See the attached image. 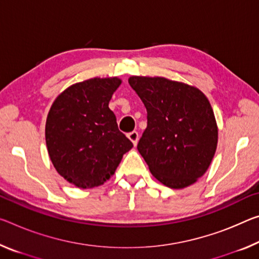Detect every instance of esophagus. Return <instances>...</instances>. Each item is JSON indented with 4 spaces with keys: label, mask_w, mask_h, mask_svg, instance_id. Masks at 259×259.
<instances>
[{
    "label": "esophagus",
    "mask_w": 259,
    "mask_h": 259,
    "mask_svg": "<svg viewBox=\"0 0 259 259\" xmlns=\"http://www.w3.org/2000/svg\"><path fill=\"white\" fill-rule=\"evenodd\" d=\"M128 138L130 139L131 142H133V144L136 146L137 143H138V139H139V135L137 131H131V133L128 134Z\"/></svg>",
    "instance_id": "34e87169"
}]
</instances>
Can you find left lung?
Listing matches in <instances>:
<instances>
[{"instance_id": "left-lung-1", "label": "left lung", "mask_w": 259, "mask_h": 259, "mask_svg": "<svg viewBox=\"0 0 259 259\" xmlns=\"http://www.w3.org/2000/svg\"><path fill=\"white\" fill-rule=\"evenodd\" d=\"M147 110L137 149L159 182L183 189L206 173L218 144V125L206 96L165 77L131 76Z\"/></svg>"}]
</instances>
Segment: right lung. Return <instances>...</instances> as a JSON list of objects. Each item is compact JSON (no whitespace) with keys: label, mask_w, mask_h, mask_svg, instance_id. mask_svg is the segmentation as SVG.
Masks as SVG:
<instances>
[{"label":"right lung","mask_w":259,"mask_h":259,"mask_svg":"<svg viewBox=\"0 0 259 259\" xmlns=\"http://www.w3.org/2000/svg\"><path fill=\"white\" fill-rule=\"evenodd\" d=\"M122 80L91 78L57 96L46 121V145L53 166L80 189L104 184L133 143L117 128L108 104Z\"/></svg>","instance_id":"obj_1"}]
</instances>
